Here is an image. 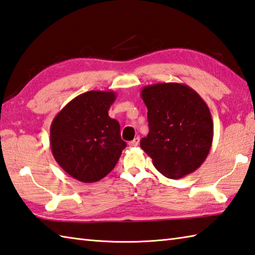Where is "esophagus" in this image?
Segmentation results:
<instances>
[{
	"mask_svg": "<svg viewBox=\"0 0 255 255\" xmlns=\"http://www.w3.org/2000/svg\"><path fill=\"white\" fill-rule=\"evenodd\" d=\"M139 141H140V138H139V137H136V138L133 139V140H131V141H129V142H128L129 147H137L138 144H139Z\"/></svg>",
	"mask_w": 255,
	"mask_h": 255,
	"instance_id": "esophagus-1",
	"label": "esophagus"
}]
</instances>
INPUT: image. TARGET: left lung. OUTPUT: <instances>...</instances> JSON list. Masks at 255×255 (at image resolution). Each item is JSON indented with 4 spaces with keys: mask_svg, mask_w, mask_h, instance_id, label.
<instances>
[{
    "mask_svg": "<svg viewBox=\"0 0 255 255\" xmlns=\"http://www.w3.org/2000/svg\"><path fill=\"white\" fill-rule=\"evenodd\" d=\"M149 132L140 147L157 170L169 179L192 173L206 160L213 140L210 109L186 84L158 83L144 86Z\"/></svg>",
    "mask_w": 255,
    "mask_h": 255,
    "instance_id": "obj_1",
    "label": "left lung"
}]
</instances>
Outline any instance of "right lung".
Segmentation results:
<instances>
[{
    "label": "right lung",
    "instance_id": "obj_1",
    "mask_svg": "<svg viewBox=\"0 0 255 255\" xmlns=\"http://www.w3.org/2000/svg\"><path fill=\"white\" fill-rule=\"evenodd\" d=\"M113 91H89L72 99L53 119L51 149L56 162L76 180L91 183L111 172L126 147L121 126L109 117Z\"/></svg>",
    "mask_w": 255,
    "mask_h": 255
}]
</instances>
